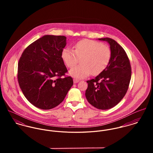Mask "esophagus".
Masks as SVG:
<instances>
[{"label": "esophagus", "instance_id": "1", "mask_svg": "<svg viewBox=\"0 0 153 153\" xmlns=\"http://www.w3.org/2000/svg\"><path fill=\"white\" fill-rule=\"evenodd\" d=\"M79 81L78 79H74V84H76V83H78Z\"/></svg>", "mask_w": 153, "mask_h": 153}]
</instances>
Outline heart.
I'll return each mask as SVG.
<instances>
[{"mask_svg": "<svg viewBox=\"0 0 153 153\" xmlns=\"http://www.w3.org/2000/svg\"><path fill=\"white\" fill-rule=\"evenodd\" d=\"M75 50L63 49L62 59L66 65L72 68L80 60V65L72 68L69 74L76 79H83L90 75H97L102 72L109 64L111 52L108 46L98 42L84 39L75 45Z\"/></svg>", "mask_w": 153, "mask_h": 153, "instance_id": "heart-1", "label": "heart"}]
</instances>
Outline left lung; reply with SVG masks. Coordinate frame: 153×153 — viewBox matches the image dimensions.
<instances>
[{"label":"left lung","mask_w":153,"mask_h":153,"mask_svg":"<svg viewBox=\"0 0 153 153\" xmlns=\"http://www.w3.org/2000/svg\"><path fill=\"white\" fill-rule=\"evenodd\" d=\"M98 40L109 44L111 59L102 72L87 81L85 96L94 107L108 109L117 105L125 96L131 79V65L124 49L115 41L109 38Z\"/></svg>","instance_id":"obj_1"}]
</instances>
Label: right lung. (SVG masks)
I'll list each match as a JSON object with an SVG mask.
<instances>
[{
  "instance_id": "1",
  "label": "right lung",
  "mask_w": 153,
  "mask_h": 153,
  "mask_svg": "<svg viewBox=\"0 0 153 153\" xmlns=\"http://www.w3.org/2000/svg\"><path fill=\"white\" fill-rule=\"evenodd\" d=\"M66 45L65 36L46 35L22 53L18 82L25 97L37 108L46 110L58 106L73 85L71 77H61L67 72L61 56Z\"/></svg>"
}]
</instances>
